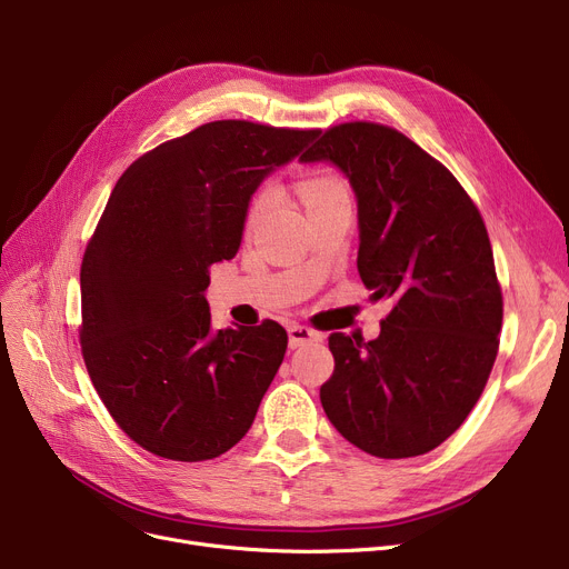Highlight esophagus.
Returning a JSON list of instances; mask_svg holds the SVG:
<instances>
[{"mask_svg":"<svg viewBox=\"0 0 569 569\" xmlns=\"http://www.w3.org/2000/svg\"><path fill=\"white\" fill-rule=\"evenodd\" d=\"M318 339H320V335L313 332L311 327H307V325L292 322L288 327V343H290V348H300V346H305L309 341H318Z\"/></svg>","mask_w":569,"mask_h":569,"instance_id":"1","label":"esophagus"}]
</instances>
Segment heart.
Here are the masks:
<instances>
[{
    "instance_id": "b5f03b06",
    "label": "heart",
    "mask_w": 569,
    "mask_h": 569,
    "mask_svg": "<svg viewBox=\"0 0 569 569\" xmlns=\"http://www.w3.org/2000/svg\"><path fill=\"white\" fill-rule=\"evenodd\" d=\"M300 196L309 207L313 204H322V202H330V200H339V198H348V189L346 184L341 182V177L332 174V172H316V174H309L305 177L300 182ZM267 200H269V191H262L253 198L249 212H247V228H256V223L260 221L264 207H267Z\"/></svg>"
}]
</instances>
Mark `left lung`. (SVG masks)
<instances>
[{
  "label": "left lung",
  "mask_w": 569,
  "mask_h": 569,
  "mask_svg": "<svg viewBox=\"0 0 569 569\" xmlns=\"http://www.w3.org/2000/svg\"><path fill=\"white\" fill-rule=\"evenodd\" d=\"M300 161L350 182L357 272L392 302L373 341L330 337L325 415L367 455H427L463 425L496 362L502 295L485 221L455 174L390 127H335Z\"/></svg>",
  "instance_id": "8db88e82"
}]
</instances>
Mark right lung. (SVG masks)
Here are the masks:
<instances>
[{"mask_svg":"<svg viewBox=\"0 0 569 569\" xmlns=\"http://www.w3.org/2000/svg\"><path fill=\"white\" fill-rule=\"evenodd\" d=\"M318 131L202 124L117 179L80 267L82 357L112 420L147 452L204 461L247 436L288 335L214 330L209 267L234 258L262 179Z\"/></svg>","mask_w":569,"mask_h":569,"instance_id":"add662e5","label":"right lung"}]
</instances>
